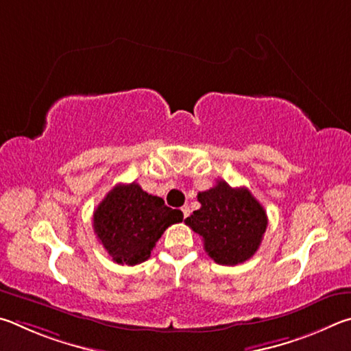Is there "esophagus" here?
Returning a JSON list of instances; mask_svg holds the SVG:
<instances>
[{
  "label": "esophagus",
  "mask_w": 351,
  "mask_h": 351,
  "mask_svg": "<svg viewBox=\"0 0 351 351\" xmlns=\"http://www.w3.org/2000/svg\"><path fill=\"white\" fill-rule=\"evenodd\" d=\"M182 213H183V217L186 219V217L189 216V208H188V206H183V208H182Z\"/></svg>",
  "instance_id": "34e87169"
}]
</instances>
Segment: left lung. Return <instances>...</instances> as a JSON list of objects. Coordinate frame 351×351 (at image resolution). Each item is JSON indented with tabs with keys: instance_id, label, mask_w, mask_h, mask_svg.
Here are the masks:
<instances>
[{
	"instance_id": "1",
	"label": "left lung",
	"mask_w": 351,
	"mask_h": 351,
	"mask_svg": "<svg viewBox=\"0 0 351 351\" xmlns=\"http://www.w3.org/2000/svg\"><path fill=\"white\" fill-rule=\"evenodd\" d=\"M200 208L185 223L202 237L208 256L219 265H239L259 250L268 217L247 188H231L223 180L199 193Z\"/></svg>"
}]
</instances>
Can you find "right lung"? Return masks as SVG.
Listing matches in <instances>:
<instances>
[{"mask_svg":"<svg viewBox=\"0 0 351 351\" xmlns=\"http://www.w3.org/2000/svg\"><path fill=\"white\" fill-rule=\"evenodd\" d=\"M182 220L180 210L132 182L114 186L101 200L94 211V231L110 259L132 267L149 259L165 230Z\"/></svg>","mask_w":351,"mask_h":351,"instance_id":"obj_1","label":"right lung"}]
</instances>
